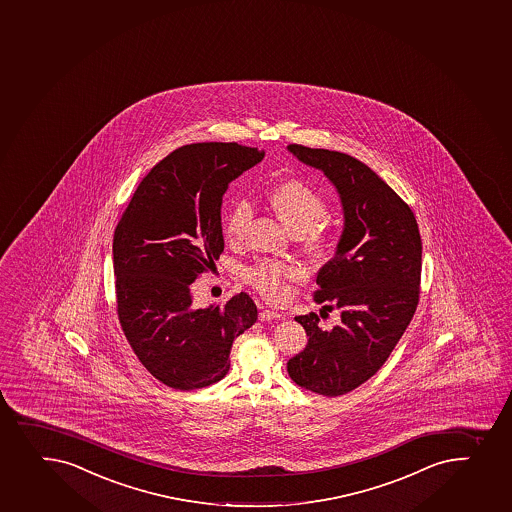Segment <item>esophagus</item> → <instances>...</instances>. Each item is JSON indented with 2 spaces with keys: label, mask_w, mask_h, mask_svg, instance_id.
I'll list each match as a JSON object with an SVG mask.
<instances>
[{
  "label": "esophagus",
  "mask_w": 512,
  "mask_h": 512,
  "mask_svg": "<svg viewBox=\"0 0 512 512\" xmlns=\"http://www.w3.org/2000/svg\"><path fill=\"white\" fill-rule=\"evenodd\" d=\"M279 312L270 311V309H262L259 314V319L262 322L274 321V319H279Z\"/></svg>",
  "instance_id": "obj_1"
}]
</instances>
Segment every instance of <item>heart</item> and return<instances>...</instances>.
Returning a JSON list of instances; mask_svg holds the SVG:
<instances>
[{
    "instance_id": "b5f03b06",
    "label": "heart",
    "mask_w": 512,
    "mask_h": 512,
    "mask_svg": "<svg viewBox=\"0 0 512 512\" xmlns=\"http://www.w3.org/2000/svg\"><path fill=\"white\" fill-rule=\"evenodd\" d=\"M275 215L289 228L290 233L302 235L312 252H321L327 245L326 228L317 222L327 213V203L321 193L301 180L282 181L267 196ZM252 220V208L245 201H237L223 218V233L228 242H242ZM245 280L270 302H282L289 296L290 280L302 277V269L284 260H259L245 269Z\"/></svg>"
}]
</instances>
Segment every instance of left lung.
I'll return each instance as SVG.
<instances>
[{
	"instance_id": "left-lung-1",
	"label": "left lung",
	"mask_w": 512,
	"mask_h": 512,
	"mask_svg": "<svg viewBox=\"0 0 512 512\" xmlns=\"http://www.w3.org/2000/svg\"><path fill=\"white\" fill-rule=\"evenodd\" d=\"M287 149L326 174L344 213L343 235L314 292L322 309L341 311V322L322 329L314 312L297 316L309 341L287 371L317 395H346L385 364L417 311L422 238L410 206L366 164L329 149Z\"/></svg>"
}]
</instances>
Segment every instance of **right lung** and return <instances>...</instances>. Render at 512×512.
Returning <instances> with one entry per match:
<instances>
[{
	"label": "right lung",
	"mask_w": 512,
	"mask_h": 512,
	"mask_svg": "<svg viewBox=\"0 0 512 512\" xmlns=\"http://www.w3.org/2000/svg\"><path fill=\"white\" fill-rule=\"evenodd\" d=\"M237 143L186 144L137 186L112 242L117 316L137 359L173 390L213 385L230 369L235 338L257 321L245 292L195 306L193 282L223 252L228 185L264 159Z\"/></svg>",
	"instance_id": "obj_1"
}]
</instances>
